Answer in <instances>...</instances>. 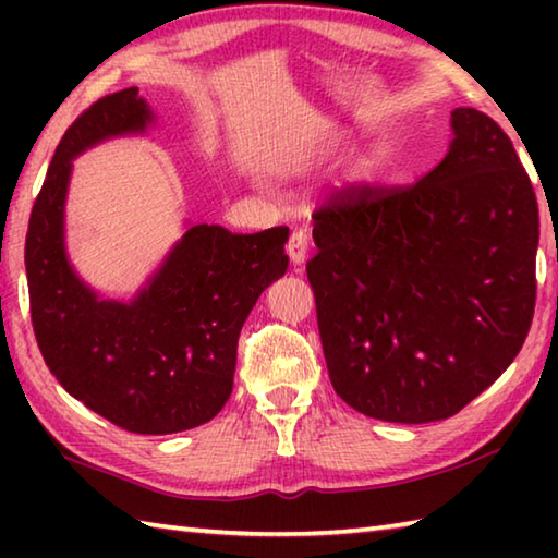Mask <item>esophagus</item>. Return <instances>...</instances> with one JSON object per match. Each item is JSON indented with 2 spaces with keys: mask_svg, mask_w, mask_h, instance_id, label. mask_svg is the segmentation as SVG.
<instances>
[{
  "mask_svg": "<svg viewBox=\"0 0 558 558\" xmlns=\"http://www.w3.org/2000/svg\"><path fill=\"white\" fill-rule=\"evenodd\" d=\"M307 233L305 231H292L290 241H288V256L292 260V266H302L307 258Z\"/></svg>",
  "mask_w": 558,
  "mask_h": 558,
  "instance_id": "esophagus-1",
  "label": "esophagus"
}]
</instances>
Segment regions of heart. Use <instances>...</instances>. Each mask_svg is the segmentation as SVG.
I'll list each match as a JSON object with an SVG mask.
<instances>
[{"label":"heart","mask_w":558,"mask_h":558,"mask_svg":"<svg viewBox=\"0 0 558 558\" xmlns=\"http://www.w3.org/2000/svg\"><path fill=\"white\" fill-rule=\"evenodd\" d=\"M384 162H386V153L384 149H376L374 155H369L362 165H359L356 177L362 179V182H374V179L379 177V172L384 169Z\"/></svg>","instance_id":"obj_1"}]
</instances>
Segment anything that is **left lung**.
<instances>
[{
  "label": "left lung",
  "instance_id": "obj_1",
  "mask_svg": "<svg viewBox=\"0 0 558 558\" xmlns=\"http://www.w3.org/2000/svg\"><path fill=\"white\" fill-rule=\"evenodd\" d=\"M450 118L448 155L418 182L344 186L313 214L307 280L329 381L369 418H450L532 327L534 186L493 118Z\"/></svg>",
  "mask_w": 558,
  "mask_h": 558
}]
</instances>
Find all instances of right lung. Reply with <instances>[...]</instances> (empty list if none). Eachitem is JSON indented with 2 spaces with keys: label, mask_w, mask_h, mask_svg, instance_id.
Listing matches in <instances>:
<instances>
[{
  "label": "right lung",
  "mask_w": 558,
  "mask_h": 558,
  "mask_svg": "<svg viewBox=\"0 0 558 558\" xmlns=\"http://www.w3.org/2000/svg\"><path fill=\"white\" fill-rule=\"evenodd\" d=\"M149 122L153 110L137 88L100 98L75 118L34 202L24 263L36 342L63 389L120 428L167 436L211 421L229 401L241 327L260 292L286 276L290 231L189 226L135 298L100 300L65 256L71 162Z\"/></svg>",
  "instance_id": "1"
}]
</instances>
